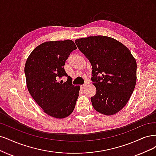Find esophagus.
<instances>
[{
	"label": "esophagus",
	"mask_w": 156,
	"mask_h": 156,
	"mask_svg": "<svg viewBox=\"0 0 156 156\" xmlns=\"http://www.w3.org/2000/svg\"><path fill=\"white\" fill-rule=\"evenodd\" d=\"M85 85H86L85 84H82V85H80V88H81L82 89H83L85 87Z\"/></svg>",
	"instance_id": "34e87169"
}]
</instances>
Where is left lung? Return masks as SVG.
Segmentation results:
<instances>
[{
  "instance_id": "1",
  "label": "left lung",
  "mask_w": 156,
  "mask_h": 156,
  "mask_svg": "<svg viewBox=\"0 0 156 156\" xmlns=\"http://www.w3.org/2000/svg\"><path fill=\"white\" fill-rule=\"evenodd\" d=\"M92 65V82L97 89L91 98L98 112L112 115L120 111L133 92L137 63L129 50L113 38L97 36L75 41Z\"/></svg>"
}]
</instances>
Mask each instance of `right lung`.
<instances>
[{
	"mask_svg": "<svg viewBox=\"0 0 156 156\" xmlns=\"http://www.w3.org/2000/svg\"><path fill=\"white\" fill-rule=\"evenodd\" d=\"M77 48L72 40L39 44L30 54L24 74L30 94L45 113L57 119L71 115L78 97L80 85L74 86L64 69L65 61ZM68 76L64 83L58 82Z\"/></svg>",
	"mask_w": 156,
	"mask_h": 156,
	"instance_id": "1",
	"label": "right lung"
}]
</instances>
